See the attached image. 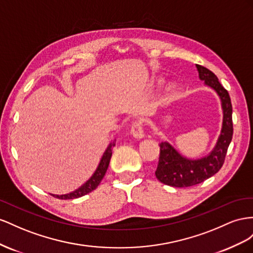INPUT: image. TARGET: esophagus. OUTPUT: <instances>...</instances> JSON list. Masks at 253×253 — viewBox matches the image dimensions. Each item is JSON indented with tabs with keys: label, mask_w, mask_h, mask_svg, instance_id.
<instances>
[{
	"label": "esophagus",
	"mask_w": 253,
	"mask_h": 253,
	"mask_svg": "<svg viewBox=\"0 0 253 253\" xmlns=\"http://www.w3.org/2000/svg\"><path fill=\"white\" fill-rule=\"evenodd\" d=\"M131 133L135 139H143L144 138V131L142 127V123L140 121L134 122L131 127Z\"/></svg>",
	"instance_id": "obj_1"
}]
</instances>
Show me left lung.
<instances>
[{"label": "left lung", "instance_id": "8db88e82", "mask_svg": "<svg viewBox=\"0 0 253 253\" xmlns=\"http://www.w3.org/2000/svg\"><path fill=\"white\" fill-rule=\"evenodd\" d=\"M200 81L213 89L220 99L222 124L213 149L207 156L190 159L182 156L169 142L160 144V158L156 170L159 181L175 187H186L204 182L217 172L225 161L228 147L233 135L232 105L228 91L218 82L216 75L207 68L196 64Z\"/></svg>", "mask_w": 253, "mask_h": 253}]
</instances>
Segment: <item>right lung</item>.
Segmentation results:
<instances>
[{
  "instance_id": "1",
  "label": "right lung",
  "mask_w": 253,
  "mask_h": 253,
  "mask_svg": "<svg viewBox=\"0 0 253 253\" xmlns=\"http://www.w3.org/2000/svg\"><path fill=\"white\" fill-rule=\"evenodd\" d=\"M114 146H115V140L110 142L109 145H108V147L106 148L105 153L103 154L102 159H100L97 169H95L94 172H93V175L89 178V180H86V181L82 186H79L78 189H76L75 191L68 193V194H62V195L50 194V195H53L54 197H57L59 199H75V198L84 196V195L89 194L92 191H94L98 186V184L100 183V181L103 180L106 171H107V169H108V167H109V162H110V159L112 156V148Z\"/></svg>"
}]
</instances>
